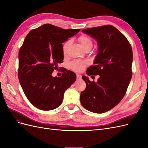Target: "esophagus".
Listing matches in <instances>:
<instances>
[{"label": "esophagus", "mask_w": 148, "mask_h": 148, "mask_svg": "<svg viewBox=\"0 0 148 148\" xmlns=\"http://www.w3.org/2000/svg\"><path fill=\"white\" fill-rule=\"evenodd\" d=\"M77 78L78 79H81V78H82V75H79V74H77Z\"/></svg>", "instance_id": "34e87169"}]
</instances>
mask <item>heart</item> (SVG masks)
Returning a JSON list of instances; mask_svg holds the SVG:
<instances>
[{
  "label": "heart",
  "instance_id": "1",
  "mask_svg": "<svg viewBox=\"0 0 148 148\" xmlns=\"http://www.w3.org/2000/svg\"><path fill=\"white\" fill-rule=\"evenodd\" d=\"M78 41L81 44L84 50H86L88 49H91L92 46V41L91 39V38L88 36L86 34H82L79 36L78 38ZM71 44L70 40H68L66 41L63 45L62 47V51H63L64 54L65 55L69 46ZM88 65V62L87 60H74L71 62L70 64V67L71 69H73L75 71H80L84 69V67H86Z\"/></svg>",
  "mask_w": 148,
  "mask_h": 148
}]
</instances>
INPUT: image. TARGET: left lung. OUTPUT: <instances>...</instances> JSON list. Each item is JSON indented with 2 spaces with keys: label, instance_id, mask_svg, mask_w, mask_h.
Segmentation results:
<instances>
[{
  "label": "left lung",
  "instance_id": "obj_1",
  "mask_svg": "<svg viewBox=\"0 0 148 148\" xmlns=\"http://www.w3.org/2000/svg\"><path fill=\"white\" fill-rule=\"evenodd\" d=\"M96 39L99 52L94 65L87 74L99 75L97 82L83 79L86 89L81 92L80 102L88 110L101 114L117 106L124 97L132 77L133 52L126 37L110 25L83 29Z\"/></svg>",
  "mask_w": 148,
  "mask_h": 148
}]
</instances>
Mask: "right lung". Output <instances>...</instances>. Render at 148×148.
<instances>
[{
	"mask_svg": "<svg viewBox=\"0 0 148 148\" xmlns=\"http://www.w3.org/2000/svg\"><path fill=\"white\" fill-rule=\"evenodd\" d=\"M79 31L45 24L26 36L19 51L18 76L25 96L36 108L56 109L66 89L76 81L75 73L70 70L60 77H53L52 73L63 62L62 43Z\"/></svg>",
	"mask_w": 148,
	"mask_h": 148,
	"instance_id": "obj_1",
	"label": "right lung"
}]
</instances>
